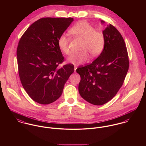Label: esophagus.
I'll return each instance as SVG.
<instances>
[{
  "label": "esophagus",
  "instance_id": "1",
  "mask_svg": "<svg viewBox=\"0 0 146 146\" xmlns=\"http://www.w3.org/2000/svg\"><path fill=\"white\" fill-rule=\"evenodd\" d=\"M76 69H77V67L76 66H74V71L76 72Z\"/></svg>",
  "mask_w": 146,
  "mask_h": 146
}]
</instances>
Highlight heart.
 Here are the masks:
<instances>
[{
    "mask_svg": "<svg viewBox=\"0 0 146 146\" xmlns=\"http://www.w3.org/2000/svg\"><path fill=\"white\" fill-rule=\"evenodd\" d=\"M71 34L83 40L81 53L72 54L68 58V62L74 65H78L87 61L89 59L88 52L92 57H98L103 51L104 47V37L103 34L96 31L95 28L86 21H80L76 23L70 30ZM69 38L64 34H61L58 39L57 44L60 49L65 54H69Z\"/></svg>",
    "mask_w": 146,
    "mask_h": 146,
    "instance_id": "heart-1",
    "label": "heart"
}]
</instances>
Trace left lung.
I'll use <instances>...</instances> for the list:
<instances>
[{"label":"left lung","instance_id":"8db88e82","mask_svg":"<svg viewBox=\"0 0 146 146\" xmlns=\"http://www.w3.org/2000/svg\"><path fill=\"white\" fill-rule=\"evenodd\" d=\"M103 35L104 47L101 54L93 62L76 69L81 77L80 96L90 104L98 106L107 103L117 94L129 66L127 49L120 32L110 24Z\"/></svg>","mask_w":146,"mask_h":146}]
</instances>
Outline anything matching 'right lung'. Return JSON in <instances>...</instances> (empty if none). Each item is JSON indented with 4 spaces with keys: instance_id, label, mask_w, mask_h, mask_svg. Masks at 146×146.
<instances>
[{
    "instance_id": "right-lung-1",
    "label": "right lung",
    "mask_w": 146,
    "mask_h": 146,
    "mask_svg": "<svg viewBox=\"0 0 146 146\" xmlns=\"http://www.w3.org/2000/svg\"><path fill=\"white\" fill-rule=\"evenodd\" d=\"M74 19H40L26 30L17 49L21 84L30 98L40 104H50L62 93L64 84L74 72L72 64L64 61L57 40Z\"/></svg>"
}]
</instances>
